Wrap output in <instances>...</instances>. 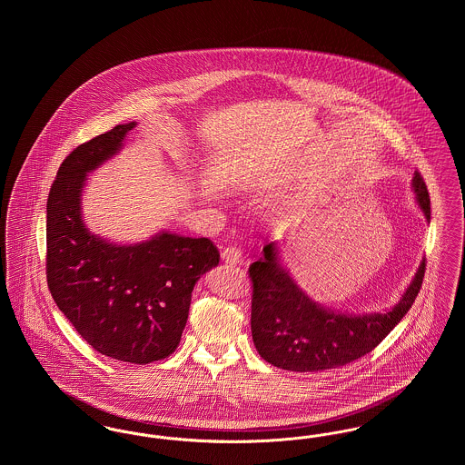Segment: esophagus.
<instances>
[{
	"mask_svg": "<svg viewBox=\"0 0 465 465\" xmlns=\"http://www.w3.org/2000/svg\"><path fill=\"white\" fill-rule=\"evenodd\" d=\"M223 263L226 265H239L242 260V251L237 247H224L222 251Z\"/></svg>",
	"mask_w": 465,
	"mask_h": 465,
	"instance_id": "1",
	"label": "esophagus"
}]
</instances>
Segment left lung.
I'll return each mask as SVG.
<instances>
[{
    "label": "left lung",
    "mask_w": 465,
    "mask_h": 465,
    "mask_svg": "<svg viewBox=\"0 0 465 465\" xmlns=\"http://www.w3.org/2000/svg\"><path fill=\"white\" fill-rule=\"evenodd\" d=\"M411 190L430 222V199L419 171ZM423 272L425 260L391 309L341 312L312 300L282 263L277 242H266L263 256L249 266L254 347L266 362L288 371H324L349 364L371 352L398 326L420 291Z\"/></svg>",
    "instance_id": "8db88e82"
}]
</instances>
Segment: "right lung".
Returning a JSON list of instances; mask_svg holds the SVG:
<instances>
[{
  "label": "right lung",
  "mask_w": 465,
  "mask_h": 465,
  "mask_svg": "<svg viewBox=\"0 0 465 465\" xmlns=\"http://www.w3.org/2000/svg\"><path fill=\"white\" fill-rule=\"evenodd\" d=\"M137 124L80 144L61 163L46 202V281L78 334L111 359L148 364L173 354L186 326L192 291L220 263L205 237L160 230L141 242H113L84 220L90 173L118 155Z\"/></svg>",
  "instance_id": "1"
}]
</instances>
